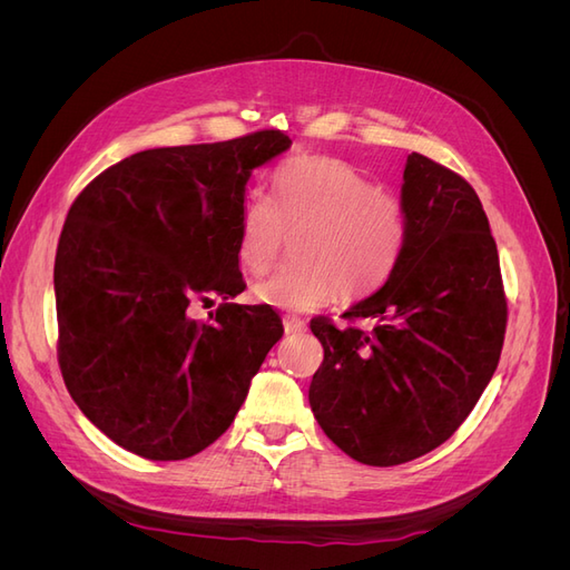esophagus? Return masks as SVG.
I'll return each instance as SVG.
<instances>
[{
    "label": "esophagus",
    "instance_id": "1",
    "mask_svg": "<svg viewBox=\"0 0 570 570\" xmlns=\"http://www.w3.org/2000/svg\"><path fill=\"white\" fill-rule=\"evenodd\" d=\"M283 325H285V333L287 335H297V333L306 331V323L302 318H295V316H285Z\"/></svg>",
    "mask_w": 570,
    "mask_h": 570
}]
</instances>
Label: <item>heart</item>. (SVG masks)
I'll list each match as a JSON object with an SVG mask.
<instances>
[{
  "mask_svg": "<svg viewBox=\"0 0 570 570\" xmlns=\"http://www.w3.org/2000/svg\"><path fill=\"white\" fill-rule=\"evenodd\" d=\"M297 237V264L258 281V304L304 314L337 297L366 295L394 273L406 247L402 204L352 164L297 157L273 176L271 197L252 193L237 220V258L252 275L266 273L285 237Z\"/></svg>",
  "mask_w": 570,
  "mask_h": 570,
  "instance_id": "heart-1",
  "label": "heart"
}]
</instances>
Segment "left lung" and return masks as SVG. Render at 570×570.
I'll list each match as a JSON object with an SVG mask.
<instances>
[{"mask_svg":"<svg viewBox=\"0 0 570 570\" xmlns=\"http://www.w3.org/2000/svg\"><path fill=\"white\" fill-rule=\"evenodd\" d=\"M402 209L400 264L342 314L368 318L373 331L312 321L323 364L308 404L323 433L368 465L406 463L450 440L492 381L507 331L497 245L475 189L413 151Z\"/></svg>","mask_w":570,"mask_h":570,"instance_id":"8db88e82","label":"left lung"}]
</instances>
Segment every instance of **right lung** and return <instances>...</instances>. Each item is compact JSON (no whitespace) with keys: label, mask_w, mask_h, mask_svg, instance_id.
Wrapping results in <instances>:
<instances>
[{"label":"right lung","mask_w":570,"mask_h":570,"mask_svg":"<svg viewBox=\"0 0 570 570\" xmlns=\"http://www.w3.org/2000/svg\"><path fill=\"white\" fill-rule=\"evenodd\" d=\"M281 130L137 151L97 176L66 216L55 262L59 366L101 433L151 461L216 442L283 337L245 289L237 220L252 170L287 151ZM227 299L209 322L188 306Z\"/></svg>","instance_id":"obj_1"}]
</instances>
